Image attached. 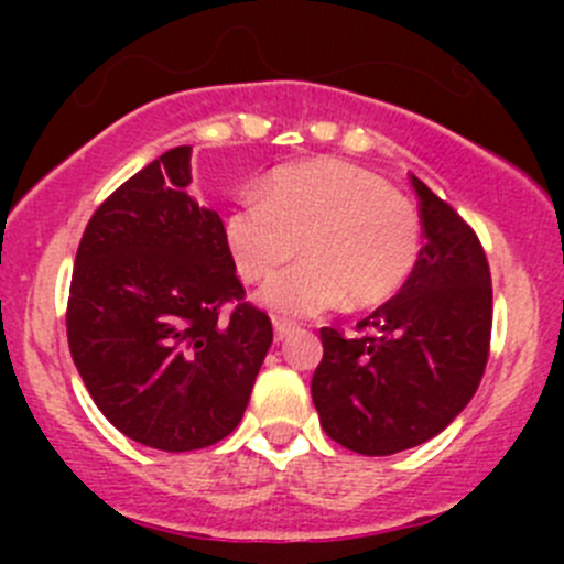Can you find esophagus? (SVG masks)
<instances>
[{
	"instance_id": "esophagus-1",
	"label": "esophagus",
	"mask_w": 564,
	"mask_h": 564,
	"mask_svg": "<svg viewBox=\"0 0 564 564\" xmlns=\"http://www.w3.org/2000/svg\"><path fill=\"white\" fill-rule=\"evenodd\" d=\"M272 327H275V340H283V338H289V335H292V329H294V324L289 322V318H272Z\"/></svg>"
}]
</instances>
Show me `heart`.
Listing matches in <instances>:
<instances>
[{
    "instance_id": "1",
    "label": "heart",
    "mask_w": 564,
    "mask_h": 564,
    "mask_svg": "<svg viewBox=\"0 0 564 564\" xmlns=\"http://www.w3.org/2000/svg\"><path fill=\"white\" fill-rule=\"evenodd\" d=\"M224 240L242 281L270 278L261 300L289 316H314L349 297L379 308L406 289L423 253V224L388 180L338 158L275 169L261 193H242L224 218Z\"/></svg>"
}]
</instances>
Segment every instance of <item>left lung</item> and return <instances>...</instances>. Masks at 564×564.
<instances>
[{
    "instance_id": "obj_1",
    "label": "left lung",
    "mask_w": 564,
    "mask_h": 564,
    "mask_svg": "<svg viewBox=\"0 0 564 564\" xmlns=\"http://www.w3.org/2000/svg\"><path fill=\"white\" fill-rule=\"evenodd\" d=\"M423 253L398 297L362 318V335L322 327L311 395L324 434L362 456L434 440L480 384L491 349V270L475 229L412 174Z\"/></svg>"
}]
</instances>
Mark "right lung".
Segmentation results:
<instances>
[{
    "label": "right lung",
    "instance_id": "obj_1",
    "mask_svg": "<svg viewBox=\"0 0 564 564\" xmlns=\"http://www.w3.org/2000/svg\"><path fill=\"white\" fill-rule=\"evenodd\" d=\"M187 185L191 147H174L95 209L65 316L73 362L108 423L166 453L202 451L240 425L272 344L224 220Z\"/></svg>",
    "mask_w": 564,
    "mask_h": 564
}]
</instances>
